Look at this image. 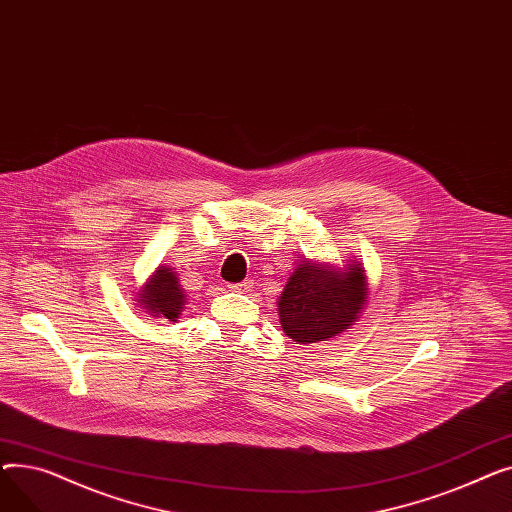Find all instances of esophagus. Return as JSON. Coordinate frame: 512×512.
Wrapping results in <instances>:
<instances>
[{"label":"esophagus","instance_id":"1","mask_svg":"<svg viewBox=\"0 0 512 512\" xmlns=\"http://www.w3.org/2000/svg\"><path fill=\"white\" fill-rule=\"evenodd\" d=\"M249 288H251V280L238 282V284H228V290H232V292H247Z\"/></svg>","mask_w":512,"mask_h":512}]
</instances>
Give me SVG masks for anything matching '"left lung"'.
<instances>
[{
    "label": "left lung",
    "mask_w": 512,
    "mask_h": 512,
    "mask_svg": "<svg viewBox=\"0 0 512 512\" xmlns=\"http://www.w3.org/2000/svg\"><path fill=\"white\" fill-rule=\"evenodd\" d=\"M367 278L359 261L342 270L303 261L278 299L280 326L297 344L334 338L351 328L367 301Z\"/></svg>",
    "instance_id": "obj_1"
}]
</instances>
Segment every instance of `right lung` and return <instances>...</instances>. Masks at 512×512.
Returning <instances> with one entry per match:
<instances>
[{
	"label": "right lung",
	"instance_id": "1",
	"mask_svg": "<svg viewBox=\"0 0 512 512\" xmlns=\"http://www.w3.org/2000/svg\"><path fill=\"white\" fill-rule=\"evenodd\" d=\"M137 303L151 317H166L176 321L184 309L186 294L180 288L178 276L170 265H159L153 276L137 292Z\"/></svg>",
	"mask_w": 512,
	"mask_h": 512
}]
</instances>
